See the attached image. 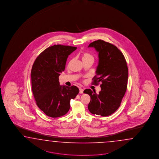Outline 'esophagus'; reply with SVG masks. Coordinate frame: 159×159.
Wrapping results in <instances>:
<instances>
[{
  "label": "esophagus",
  "instance_id": "esophagus-1",
  "mask_svg": "<svg viewBox=\"0 0 159 159\" xmlns=\"http://www.w3.org/2000/svg\"><path fill=\"white\" fill-rule=\"evenodd\" d=\"M83 91H84V90H83L82 88H80V89H79V93H80V94H83Z\"/></svg>",
  "mask_w": 159,
  "mask_h": 159
}]
</instances>
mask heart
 <instances>
[{"label":"heart","instance_id":"heart-1","mask_svg":"<svg viewBox=\"0 0 159 159\" xmlns=\"http://www.w3.org/2000/svg\"><path fill=\"white\" fill-rule=\"evenodd\" d=\"M87 59H93V57L92 56L91 54H90V53H84V54L83 55V57H82V60Z\"/></svg>","mask_w":159,"mask_h":159}]
</instances>
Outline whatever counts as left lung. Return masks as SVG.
Masks as SVG:
<instances>
[{
    "label": "left lung",
    "mask_w": 159,
    "mask_h": 159,
    "mask_svg": "<svg viewBox=\"0 0 159 159\" xmlns=\"http://www.w3.org/2000/svg\"><path fill=\"white\" fill-rule=\"evenodd\" d=\"M88 47L98 53V63L93 83L101 82V91L86 89L84 93L90 96L88 109L93 114L102 116L111 115L120 107L127 89L128 69L125 57L116 46L98 39Z\"/></svg>",
    "instance_id": "obj_1"
}]
</instances>
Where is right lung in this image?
I'll return each instance as SVG.
<instances>
[{
  "label": "right lung",
  "instance_id": "obj_1",
  "mask_svg": "<svg viewBox=\"0 0 159 159\" xmlns=\"http://www.w3.org/2000/svg\"><path fill=\"white\" fill-rule=\"evenodd\" d=\"M76 47L54 45L35 60L31 79L32 91L39 108L50 117L58 118L69 110L71 99L79 93L77 87L61 86L59 76L64 71L68 56Z\"/></svg>",
  "mask_w": 159,
  "mask_h": 159
}]
</instances>
